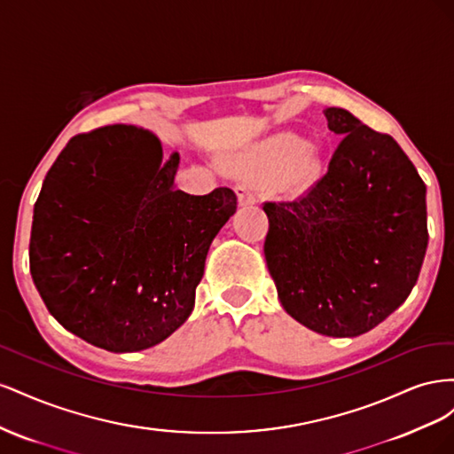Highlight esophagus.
I'll use <instances>...</instances> for the list:
<instances>
[{"instance_id":"obj_1","label":"esophagus","mask_w":454,"mask_h":454,"mask_svg":"<svg viewBox=\"0 0 454 454\" xmlns=\"http://www.w3.org/2000/svg\"><path fill=\"white\" fill-rule=\"evenodd\" d=\"M237 195H239V204L240 206H252L257 202V191L250 184H239L237 185Z\"/></svg>"}]
</instances>
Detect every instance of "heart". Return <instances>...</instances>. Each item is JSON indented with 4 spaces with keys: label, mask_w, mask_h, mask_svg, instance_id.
I'll return each instance as SVG.
<instances>
[{
    "label": "heart",
    "mask_w": 454,
    "mask_h": 454,
    "mask_svg": "<svg viewBox=\"0 0 454 454\" xmlns=\"http://www.w3.org/2000/svg\"><path fill=\"white\" fill-rule=\"evenodd\" d=\"M248 170L261 176H274L286 191H303L310 187L324 170L322 151L318 145L307 144L295 132H280L255 144L242 157Z\"/></svg>",
    "instance_id": "b5f03b06"
}]
</instances>
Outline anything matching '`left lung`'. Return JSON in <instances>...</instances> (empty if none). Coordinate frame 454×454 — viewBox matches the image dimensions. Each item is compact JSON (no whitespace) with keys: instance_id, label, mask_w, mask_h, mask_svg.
<instances>
[{"instance_id":"left-lung-1","label":"left lung","mask_w":454,"mask_h":454,"mask_svg":"<svg viewBox=\"0 0 454 454\" xmlns=\"http://www.w3.org/2000/svg\"><path fill=\"white\" fill-rule=\"evenodd\" d=\"M342 140L294 200L263 202L265 259L286 312L327 337H358L400 307L428 246L426 185L390 134L327 107Z\"/></svg>"}]
</instances>
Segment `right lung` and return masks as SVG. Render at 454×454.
<instances>
[{"label":"right lung","mask_w":454,"mask_h":454,"mask_svg":"<svg viewBox=\"0 0 454 454\" xmlns=\"http://www.w3.org/2000/svg\"><path fill=\"white\" fill-rule=\"evenodd\" d=\"M180 155L162 164L157 136L132 125L77 134L34 206L30 272L67 332L109 352L170 337L195 305L206 254L237 195L174 189Z\"/></svg>","instance_id":"right-lung-1"}]
</instances>
